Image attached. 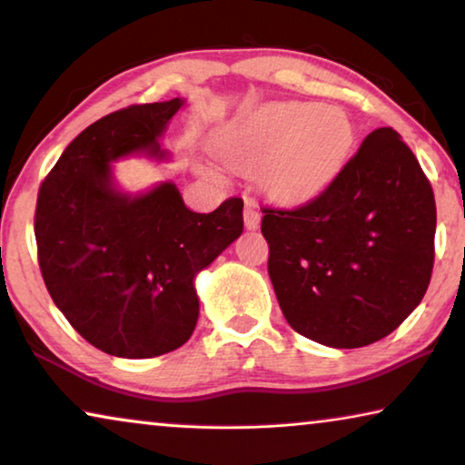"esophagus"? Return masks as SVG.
Instances as JSON below:
<instances>
[{
	"mask_svg": "<svg viewBox=\"0 0 465 465\" xmlns=\"http://www.w3.org/2000/svg\"><path fill=\"white\" fill-rule=\"evenodd\" d=\"M243 222L247 231H256L260 226V212L256 207V203L252 199H245V209H243Z\"/></svg>",
	"mask_w": 465,
	"mask_h": 465,
	"instance_id": "34e87169",
	"label": "esophagus"
}]
</instances>
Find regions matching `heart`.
<instances>
[{"mask_svg": "<svg viewBox=\"0 0 465 465\" xmlns=\"http://www.w3.org/2000/svg\"><path fill=\"white\" fill-rule=\"evenodd\" d=\"M355 129L342 107L288 101L232 120L213 150L226 167L258 173L266 196L282 203L313 199L341 173L353 150Z\"/></svg>", "mask_w": 465, "mask_h": 465, "instance_id": "obj_1", "label": "heart"}]
</instances>
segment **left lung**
Segmentation results:
<instances>
[{"instance_id":"left-lung-1","label":"left lung","mask_w":465,"mask_h":465,"mask_svg":"<svg viewBox=\"0 0 465 465\" xmlns=\"http://www.w3.org/2000/svg\"><path fill=\"white\" fill-rule=\"evenodd\" d=\"M262 213L269 277L298 334L366 347L421 302L434 269V190L390 126L372 131L315 199Z\"/></svg>"}]
</instances>
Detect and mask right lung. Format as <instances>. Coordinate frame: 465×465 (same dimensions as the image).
I'll use <instances>...</instances> for the list:
<instances>
[{
    "label": "right lung",
    "instance_id": "obj_1",
    "mask_svg": "<svg viewBox=\"0 0 465 465\" xmlns=\"http://www.w3.org/2000/svg\"><path fill=\"white\" fill-rule=\"evenodd\" d=\"M182 105L180 97L129 105L86 126L37 194V262L48 294L82 339L116 358L182 347L199 320L196 272L243 232L239 196L196 213L171 182L135 196L114 186L118 158H164L158 137Z\"/></svg>",
    "mask_w": 465,
    "mask_h": 465
}]
</instances>
